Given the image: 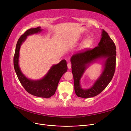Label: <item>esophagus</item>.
I'll list each match as a JSON object with an SVG mask.
<instances>
[{
  "label": "esophagus",
  "instance_id": "esophagus-1",
  "mask_svg": "<svg viewBox=\"0 0 131 131\" xmlns=\"http://www.w3.org/2000/svg\"><path fill=\"white\" fill-rule=\"evenodd\" d=\"M67 67H68V69H69V70L71 69V64L70 63L67 64Z\"/></svg>",
  "mask_w": 131,
  "mask_h": 131
}]
</instances>
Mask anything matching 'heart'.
<instances>
[{"label": "heart", "mask_w": 131, "mask_h": 131, "mask_svg": "<svg viewBox=\"0 0 131 131\" xmlns=\"http://www.w3.org/2000/svg\"><path fill=\"white\" fill-rule=\"evenodd\" d=\"M81 39H83V38H81ZM93 39L91 38V37H89L86 38L85 39H84L82 42L81 43V44L80 45V48L81 50H85V49H87L90 48L92 45H93Z\"/></svg>", "instance_id": "obj_1"}]
</instances>
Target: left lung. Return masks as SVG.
<instances>
[{"label": "left lung", "mask_w": 131, "mask_h": 131, "mask_svg": "<svg viewBox=\"0 0 131 131\" xmlns=\"http://www.w3.org/2000/svg\"><path fill=\"white\" fill-rule=\"evenodd\" d=\"M116 48L108 34L102 30L101 38L98 45L93 49L75 54L71 58L73 75L74 90L78 97L88 98L101 93L113 79L115 71ZM103 60L101 74L88 89L82 88L80 80L86 70L92 64Z\"/></svg>", "instance_id": "left-lung-1"}]
</instances>
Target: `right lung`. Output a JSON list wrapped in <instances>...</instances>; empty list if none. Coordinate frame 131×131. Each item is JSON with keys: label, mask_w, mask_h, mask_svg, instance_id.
I'll return each instance as SVG.
<instances>
[{"label": "right lung", "mask_w": 131, "mask_h": 131, "mask_svg": "<svg viewBox=\"0 0 131 131\" xmlns=\"http://www.w3.org/2000/svg\"><path fill=\"white\" fill-rule=\"evenodd\" d=\"M40 26L27 30L19 38L16 46L14 66L17 78L25 90L31 94L38 97L48 98L53 95L56 92L59 81L63 75L67 72V66L65 59L57 64L52 65L45 76L39 80H32L27 78L22 73L19 65V50L21 45L27 37L42 32Z\"/></svg>", "instance_id": "1"}]
</instances>
